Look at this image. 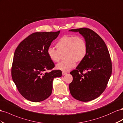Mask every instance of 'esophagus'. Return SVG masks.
<instances>
[{
  "instance_id": "34e87169",
  "label": "esophagus",
  "mask_w": 123,
  "mask_h": 123,
  "mask_svg": "<svg viewBox=\"0 0 123 123\" xmlns=\"http://www.w3.org/2000/svg\"><path fill=\"white\" fill-rule=\"evenodd\" d=\"M66 74H67V73H66L65 72H62V75H63V76H64Z\"/></svg>"
}]
</instances>
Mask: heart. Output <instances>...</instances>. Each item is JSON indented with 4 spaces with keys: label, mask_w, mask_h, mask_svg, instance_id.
Wrapping results in <instances>:
<instances>
[{
    "label": "heart",
    "mask_w": 123,
    "mask_h": 123,
    "mask_svg": "<svg viewBox=\"0 0 123 123\" xmlns=\"http://www.w3.org/2000/svg\"><path fill=\"white\" fill-rule=\"evenodd\" d=\"M57 49L49 47L47 54L51 61L59 62L62 55L65 54V61L57 65V69L63 72H68L73 68L76 62L82 61L87 54V46L86 40L80 36L74 35L65 36L61 37L55 45Z\"/></svg>",
    "instance_id": "1"
}]
</instances>
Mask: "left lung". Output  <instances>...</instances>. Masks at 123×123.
<instances>
[{
  "label": "left lung",
  "instance_id": "obj_1",
  "mask_svg": "<svg viewBox=\"0 0 123 123\" xmlns=\"http://www.w3.org/2000/svg\"><path fill=\"white\" fill-rule=\"evenodd\" d=\"M69 31L79 32L87 44L85 58L70 73L73 79L69 85L74 98L86 102L98 97L106 89L112 74L110 55L105 42L92 30L81 28Z\"/></svg>",
  "mask_w": 123,
  "mask_h": 123
}]
</instances>
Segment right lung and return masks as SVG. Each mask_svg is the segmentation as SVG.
I'll return each instance as SVG.
<instances>
[{
    "label": "right lung",
    "instance_id": "right-lung-1",
    "mask_svg": "<svg viewBox=\"0 0 123 123\" xmlns=\"http://www.w3.org/2000/svg\"><path fill=\"white\" fill-rule=\"evenodd\" d=\"M60 32L33 33L16 49L12 78L18 92L27 100L40 102L47 99L52 93L53 79L62 76L60 70H52L55 64L47 54L48 48Z\"/></svg>",
    "mask_w": 123,
    "mask_h": 123
}]
</instances>
